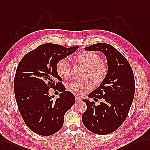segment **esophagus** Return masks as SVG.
Masks as SVG:
<instances>
[{
	"label": "esophagus",
	"instance_id": "1",
	"mask_svg": "<svg viewBox=\"0 0 150 150\" xmlns=\"http://www.w3.org/2000/svg\"><path fill=\"white\" fill-rule=\"evenodd\" d=\"M75 98H76V102H80V101L81 100V98H80V97H78V96H76Z\"/></svg>",
	"mask_w": 150,
	"mask_h": 150
}]
</instances>
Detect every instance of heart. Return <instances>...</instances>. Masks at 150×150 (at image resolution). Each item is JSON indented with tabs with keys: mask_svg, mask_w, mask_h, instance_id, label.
Listing matches in <instances>:
<instances>
[{
	"mask_svg": "<svg viewBox=\"0 0 150 150\" xmlns=\"http://www.w3.org/2000/svg\"><path fill=\"white\" fill-rule=\"evenodd\" d=\"M74 60L88 69L87 76L95 83H100L106 77L108 68L106 65L102 62V58L98 54L83 51L75 56ZM56 70L58 74L61 77H67L70 72V64L68 58H63L58 61L56 65ZM92 88V83L89 81H73L67 86L69 92L79 96L88 92Z\"/></svg>",
	"mask_w": 150,
	"mask_h": 150,
	"instance_id": "1",
	"label": "heart"
}]
</instances>
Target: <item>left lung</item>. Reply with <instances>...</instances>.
I'll return each mask as SVG.
<instances>
[{"label":"left lung","instance_id":"1","mask_svg":"<svg viewBox=\"0 0 150 150\" xmlns=\"http://www.w3.org/2000/svg\"><path fill=\"white\" fill-rule=\"evenodd\" d=\"M85 50L103 52L108 62L106 77L88 96L101 99L99 105L83 100L87 106L82 115L84 125L91 132L104 136L117 130L127 118L135 93L134 74L129 62L111 45L97 43Z\"/></svg>","mask_w":150,"mask_h":150}]
</instances>
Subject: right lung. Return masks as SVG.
I'll list each match as a JSON object with an SVG mask.
<instances>
[{"label": "right lung", "mask_w": 150, "mask_h": 150, "mask_svg": "<svg viewBox=\"0 0 150 150\" xmlns=\"http://www.w3.org/2000/svg\"><path fill=\"white\" fill-rule=\"evenodd\" d=\"M78 46L65 47L57 44H43L22 58L14 77V89L20 114L33 132L43 136L59 131L64 115L75 103L71 92L60 83L56 65L75 52ZM50 87L62 93L56 100L49 94Z\"/></svg>", "instance_id": "add662e5"}]
</instances>
